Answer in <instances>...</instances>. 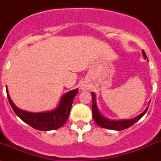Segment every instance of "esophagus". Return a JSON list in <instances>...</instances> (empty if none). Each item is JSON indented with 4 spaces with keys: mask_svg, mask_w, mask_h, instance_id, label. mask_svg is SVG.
Masks as SVG:
<instances>
[{
    "mask_svg": "<svg viewBox=\"0 0 161 161\" xmlns=\"http://www.w3.org/2000/svg\"><path fill=\"white\" fill-rule=\"evenodd\" d=\"M81 89L83 90V91H84V90H86L87 88H86V86L85 85H82V86H81Z\"/></svg>",
    "mask_w": 161,
    "mask_h": 161,
    "instance_id": "obj_1",
    "label": "esophagus"
}]
</instances>
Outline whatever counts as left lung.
Returning <instances> with one entry per match:
<instances>
[{
	"label": "left lung",
	"mask_w": 161,
	"mask_h": 161,
	"mask_svg": "<svg viewBox=\"0 0 161 161\" xmlns=\"http://www.w3.org/2000/svg\"><path fill=\"white\" fill-rule=\"evenodd\" d=\"M142 54H143V56L145 57V58H146L147 56L144 51H142ZM91 95H92V113L94 121H95L100 127L108 129V130H123L129 128V127L133 125V124H135L136 121H139V120L145 115V114L147 112L148 108L147 107L146 109H145L142 114H141L139 116L133 118V119L123 120V121H110V120H108L106 119V118H103V117L100 114V113H99L98 109H97V105H96L95 94H94V93H91Z\"/></svg>",
	"instance_id": "8db88e82"
}]
</instances>
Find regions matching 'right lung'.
I'll return each mask as SVG.
<instances>
[{"mask_svg": "<svg viewBox=\"0 0 161 161\" xmlns=\"http://www.w3.org/2000/svg\"><path fill=\"white\" fill-rule=\"evenodd\" d=\"M6 92L11 107L13 108L15 114L22 121L36 130L48 131V130H54L61 128L65 124L70 114L73 99L78 94L79 90L75 89L64 94L61 98L59 105L55 110L52 112L38 113V114L26 112L18 109L12 102L7 88H6Z\"/></svg>", "mask_w": 161, "mask_h": 161, "instance_id": "1", "label": "right lung"}]
</instances>
